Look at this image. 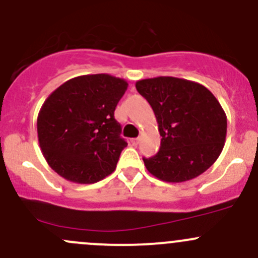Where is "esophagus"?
<instances>
[{"label": "esophagus", "instance_id": "esophagus-1", "mask_svg": "<svg viewBox=\"0 0 258 258\" xmlns=\"http://www.w3.org/2000/svg\"><path fill=\"white\" fill-rule=\"evenodd\" d=\"M138 142H140V140H138V138H132L131 140V145L135 146V147L138 145Z\"/></svg>", "mask_w": 258, "mask_h": 258}]
</instances>
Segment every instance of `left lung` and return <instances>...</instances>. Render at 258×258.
<instances>
[{"label": "left lung", "instance_id": "left-lung-1", "mask_svg": "<svg viewBox=\"0 0 258 258\" xmlns=\"http://www.w3.org/2000/svg\"><path fill=\"white\" fill-rule=\"evenodd\" d=\"M136 89L153 108L162 136L158 153L143 158L152 175L181 183L215 163L226 140L227 118L210 90L174 77L138 80Z\"/></svg>", "mask_w": 258, "mask_h": 258}]
</instances>
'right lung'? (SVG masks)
I'll return each instance as SVG.
<instances>
[{
    "label": "right lung",
    "mask_w": 258,
    "mask_h": 258,
    "mask_svg": "<svg viewBox=\"0 0 258 258\" xmlns=\"http://www.w3.org/2000/svg\"><path fill=\"white\" fill-rule=\"evenodd\" d=\"M127 86L126 80L108 74L81 75L47 97L37 132L54 172L73 183L93 184L116 169L127 143L113 112Z\"/></svg>",
    "instance_id": "right-lung-1"
}]
</instances>
